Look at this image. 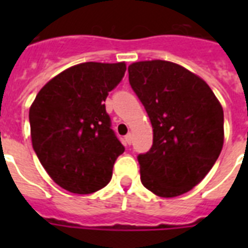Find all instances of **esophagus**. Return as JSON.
I'll return each mask as SVG.
<instances>
[{
	"label": "esophagus",
	"instance_id": "1",
	"mask_svg": "<svg viewBox=\"0 0 248 248\" xmlns=\"http://www.w3.org/2000/svg\"><path fill=\"white\" fill-rule=\"evenodd\" d=\"M124 143L127 144V145H131V143H132V135H131V134H127V135L124 136Z\"/></svg>",
	"mask_w": 248,
	"mask_h": 248
}]
</instances>
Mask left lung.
Here are the masks:
<instances>
[{"label":"left lung","mask_w":248,"mask_h":248,"mask_svg":"<svg viewBox=\"0 0 248 248\" xmlns=\"http://www.w3.org/2000/svg\"><path fill=\"white\" fill-rule=\"evenodd\" d=\"M128 81L153 127V145L138 155L141 183L165 198L189 192L223 149L221 104L203 79L166 60L132 63Z\"/></svg>","instance_id":"obj_1"}]
</instances>
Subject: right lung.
Segmentation results:
<instances>
[{"instance_id":"1","label":"right lung","mask_w":248,"mask_h":248,"mask_svg":"<svg viewBox=\"0 0 248 248\" xmlns=\"http://www.w3.org/2000/svg\"><path fill=\"white\" fill-rule=\"evenodd\" d=\"M124 63L77 64L50 79L29 109L33 149L52 180L68 192L89 194L112 179L124 152L104 101L122 81Z\"/></svg>"}]
</instances>
